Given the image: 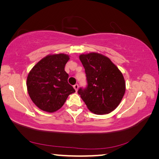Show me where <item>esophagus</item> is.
<instances>
[{"label":"esophagus","mask_w":159,"mask_h":159,"mask_svg":"<svg viewBox=\"0 0 159 159\" xmlns=\"http://www.w3.org/2000/svg\"><path fill=\"white\" fill-rule=\"evenodd\" d=\"M74 89H75V90H76V92H77L78 89H79V85H78V84L74 85Z\"/></svg>","instance_id":"esophagus-1"}]
</instances>
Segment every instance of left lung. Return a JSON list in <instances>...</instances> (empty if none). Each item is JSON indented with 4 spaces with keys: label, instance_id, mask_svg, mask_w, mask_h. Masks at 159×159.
I'll return each mask as SVG.
<instances>
[{
    "label": "left lung",
    "instance_id": "8db88e82",
    "mask_svg": "<svg viewBox=\"0 0 159 159\" xmlns=\"http://www.w3.org/2000/svg\"><path fill=\"white\" fill-rule=\"evenodd\" d=\"M88 86L78 90L90 111L98 115L111 113L119 105L125 92L121 71L109 57L98 52L81 54Z\"/></svg>",
    "mask_w": 159,
    "mask_h": 159
}]
</instances>
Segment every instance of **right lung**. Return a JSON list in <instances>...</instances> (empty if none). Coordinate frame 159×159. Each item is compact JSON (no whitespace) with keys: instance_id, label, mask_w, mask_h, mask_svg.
<instances>
[{"instance_id":"right-lung-1","label":"right lung","mask_w":159,"mask_h":159,"mask_svg":"<svg viewBox=\"0 0 159 159\" xmlns=\"http://www.w3.org/2000/svg\"><path fill=\"white\" fill-rule=\"evenodd\" d=\"M69 60L66 54H51L41 59L29 71L26 79L29 95L43 111H57L68 96L76 92L69 84V75L64 71Z\"/></svg>"}]
</instances>
